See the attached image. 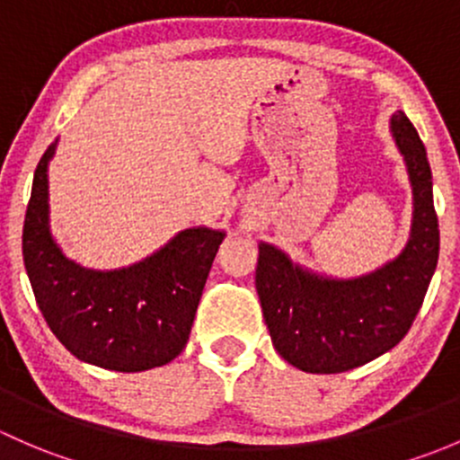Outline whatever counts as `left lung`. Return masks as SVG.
I'll use <instances>...</instances> for the list:
<instances>
[{"instance_id": "8db88e82", "label": "left lung", "mask_w": 460, "mask_h": 460, "mask_svg": "<svg viewBox=\"0 0 460 460\" xmlns=\"http://www.w3.org/2000/svg\"><path fill=\"white\" fill-rule=\"evenodd\" d=\"M390 132L411 186V224L403 250L361 277H328L259 241L257 292L272 345L310 374L348 372L390 352L419 314L438 261L432 170L403 111Z\"/></svg>"}]
</instances>
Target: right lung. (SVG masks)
Returning <instances> with one entry per match:
<instances>
[{
  "mask_svg": "<svg viewBox=\"0 0 460 460\" xmlns=\"http://www.w3.org/2000/svg\"><path fill=\"white\" fill-rule=\"evenodd\" d=\"M40 159L23 221L22 252L46 323L70 354L115 372H144L181 354L224 230L186 228L157 252L115 270L84 268L50 232L49 165Z\"/></svg>",
  "mask_w": 460,
  "mask_h": 460,
  "instance_id": "right-lung-1",
  "label": "right lung"
}]
</instances>
